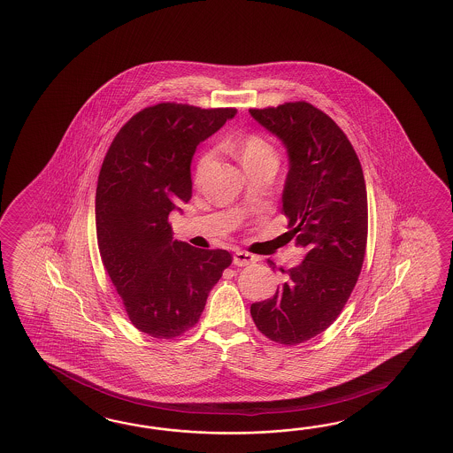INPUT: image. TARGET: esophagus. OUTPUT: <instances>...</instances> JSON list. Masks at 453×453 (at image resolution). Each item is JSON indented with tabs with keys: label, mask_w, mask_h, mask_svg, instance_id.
<instances>
[{
	"label": "esophagus",
	"mask_w": 453,
	"mask_h": 453,
	"mask_svg": "<svg viewBox=\"0 0 453 453\" xmlns=\"http://www.w3.org/2000/svg\"><path fill=\"white\" fill-rule=\"evenodd\" d=\"M256 261H257L256 256L246 253V251H236V253L233 254V263L236 264V265H240V267L250 265V264H254Z\"/></svg>",
	"instance_id": "obj_1"
}]
</instances>
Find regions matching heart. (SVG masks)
I'll return each instance as SVG.
<instances>
[{
    "instance_id": "1",
    "label": "heart",
    "mask_w": 453,
    "mask_h": 453,
    "mask_svg": "<svg viewBox=\"0 0 453 453\" xmlns=\"http://www.w3.org/2000/svg\"><path fill=\"white\" fill-rule=\"evenodd\" d=\"M238 153L242 157L244 168L253 163H257V161H263V159L275 158L273 145L257 134H250V135L242 137L238 143ZM211 159H213L211 150H203L200 153L199 158L196 159V165H194V180H200L203 178L205 171L211 166Z\"/></svg>"
}]
</instances>
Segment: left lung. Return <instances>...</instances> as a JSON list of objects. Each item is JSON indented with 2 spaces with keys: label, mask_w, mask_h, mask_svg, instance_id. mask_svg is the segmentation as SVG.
Returning <instances> with one entry per match:
<instances>
[{
  "label": "left lung",
  "mask_w": 453,
  "mask_h": 453,
  "mask_svg": "<svg viewBox=\"0 0 453 453\" xmlns=\"http://www.w3.org/2000/svg\"><path fill=\"white\" fill-rule=\"evenodd\" d=\"M250 112L287 147L282 213L306 250L302 264L279 269L284 284L253 303L251 316L264 336L296 346L336 321L357 284L367 248L365 180L346 134L315 105L295 101Z\"/></svg>",
  "instance_id": "left-lung-1"
}]
</instances>
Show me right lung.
I'll use <instances>...</instances> for the list:
<instances>
[{
  "label": "right lung",
  "mask_w": 453,
  "mask_h": 453,
  "mask_svg": "<svg viewBox=\"0 0 453 453\" xmlns=\"http://www.w3.org/2000/svg\"><path fill=\"white\" fill-rule=\"evenodd\" d=\"M234 107L159 103L117 132L96 189L103 265L138 331L174 339L196 326L233 256L173 240L168 217L192 197L190 161Z\"/></svg>",
  "instance_id": "add662e5"
}]
</instances>
